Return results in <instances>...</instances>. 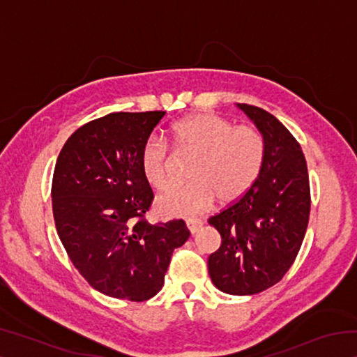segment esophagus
Here are the masks:
<instances>
[{"instance_id":"obj_1","label":"esophagus","mask_w":357,"mask_h":357,"mask_svg":"<svg viewBox=\"0 0 357 357\" xmlns=\"http://www.w3.org/2000/svg\"><path fill=\"white\" fill-rule=\"evenodd\" d=\"M185 225H187V228H189V231L193 234V233H197L198 229L202 228L203 222H202V220H198V219H189V220L185 222Z\"/></svg>"}]
</instances>
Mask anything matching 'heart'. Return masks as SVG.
Here are the masks:
<instances>
[{"mask_svg":"<svg viewBox=\"0 0 357 357\" xmlns=\"http://www.w3.org/2000/svg\"><path fill=\"white\" fill-rule=\"evenodd\" d=\"M179 153L197 155L190 168L192 183L173 185L157 198V208L168 215L197 214L220 203L236 202L255 184L263 170L266 142L253 126H236L215 113H197L173 126ZM144 178L165 187L173 174L174 155L165 138L149 135L140 154Z\"/></svg>","mask_w":357,"mask_h":357,"instance_id":"heart-1","label":"heart"}]
</instances>
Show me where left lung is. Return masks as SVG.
<instances>
[{"label":"left lung","instance_id":"left-lung-1","mask_svg":"<svg viewBox=\"0 0 357 357\" xmlns=\"http://www.w3.org/2000/svg\"><path fill=\"white\" fill-rule=\"evenodd\" d=\"M266 142L263 170L243 197L209 217L222 244L208 258L211 280L223 293L257 294L291 268L310 215V184L301 144L274 114L238 104Z\"/></svg>","mask_w":357,"mask_h":357}]
</instances>
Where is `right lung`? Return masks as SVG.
I'll return each mask as SVG.
<instances>
[{"label":"right lung","instance_id":"1","mask_svg":"<svg viewBox=\"0 0 357 357\" xmlns=\"http://www.w3.org/2000/svg\"><path fill=\"white\" fill-rule=\"evenodd\" d=\"M165 112L110 113L64 143L52 183L58 236L84 280L110 298L160 291L173 250L190 236L183 219L151 225L153 190L140 154Z\"/></svg>","mask_w":357,"mask_h":357}]
</instances>
